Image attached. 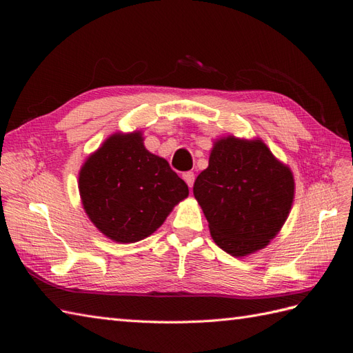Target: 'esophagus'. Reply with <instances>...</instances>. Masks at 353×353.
Here are the masks:
<instances>
[{
  "label": "esophagus",
  "mask_w": 353,
  "mask_h": 353,
  "mask_svg": "<svg viewBox=\"0 0 353 353\" xmlns=\"http://www.w3.org/2000/svg\"><path fill=\"white\" fill-rule=\"evenodd\" d=\"M183 178H184V181L187 183V185L191 188L193 187V184H194V174L193 172H185L184 175H183Z\"/></svg>",
  "instance_id": "obj_1"
}]
</instances>
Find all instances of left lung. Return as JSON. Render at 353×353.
<instances>
[{
    "label": "left lung",
    "instance_id": "8db88e82",
    "mask_svg": "<svg viewBox=\"0 0 353 353\" xmlns=\"http://www.w3.org/2000/svg\"><path fill=\"white\" fill-rule=\"evenodd\" d=\"M193 193L213 241L243 258L265 249L283 228L294 176L261 138L227 135L213 141L209 166L196 178Z\"/></svg>",
    "mask_w": 353,
    "mask_h": 353
}]
</instances>
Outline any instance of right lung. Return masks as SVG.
I'll list each match as a JSON object with an SVG mask.
<instances>
[{"instance_id": "1", "label": "right lung", "mask_w": 353, "mask_h": 353, "mask_svg": "<svg viewBox=\"0 0 353 353\" xmlns=\"http://www.w3.org/2000/svg\"><path fill=\"white\" fill-rule=\"evenodd\" d=\"M78 187L95 228L123 244L152 236L188 197L187 184L166 160L144 147L141 131L105 138L81 166Z\"/></svg>"}]
</instances>
